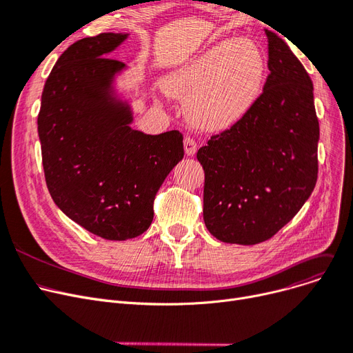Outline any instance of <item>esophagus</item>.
<instances>
[{"instance_id":"1","label":"esophagus","mask_w":353,"mask_h":353,"mask_svg":"<svg viewBox=\"0 0 353 353\" xmlns=\"http://www.w3.org/2000/svg\"><path fill=\"white\" fill-rule=\"evenodd\" d=\"M196 150H197L196 141L192 139L190 135H186V139H185V151H186V154L188 156H193L194 152H196Z\"/></svg>"}]
</instances>
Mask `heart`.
Listing matches in <instances>:
<instances>
[{"mask_svg": "<svg viewBox=\"0 0 353 353\" xmlns=\"http://www.w3.org/2000/svg\"><path fill=\"white\" fill-rule=\"evenodd\" d=\"M265 57L248 39L223 40L168 76L165 89L189 101V114L208 130H225L250 111L261 94Z\"/></svg>", "mask_w": 353, "mask_h": 353, "instance_id": "obj_1", "label": "heart"}]
</instances>
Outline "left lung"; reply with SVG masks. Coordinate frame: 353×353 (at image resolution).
I'll use <instances>...</instances> for the list:
<instances>
[{
  "instance_id": "obj_1",
  "label": "left lung",
  "mask_w": 353,
  "mask_h": 353,
  "mask_svg": "<svg viewBox=\"0 0 353 353\" xmlns=\"http://www.w3.org/2000/svg\"><path fill=\"white\" fill-rule=\"evenodd\" d=\"M270 74L250 111L197 151L203 221L222 242L255 245L277 234L317 180L313 83L287 43L265 30Z\"/></svg>"
}]
</instances>
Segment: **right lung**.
<instances>
[{"instance_id":"right-lung-1","label":"right lung","mask_w":353,"mask_h":353,"mask_svg":"<svg viewBox=\"0 0 353 353\" xmlns=\"http://www.w3.org/2000/svg\"><path fill=\"white\" fill-rule=\"evenodd\" d=\"M128 37L101 33L73 43L46 81L37 118L46 185L66 216L90 234L125 241L145 232L156 193L185 156L183 135L132 130L130 105L117 98L106 57Z\"/></svg>"}]
</instances>
